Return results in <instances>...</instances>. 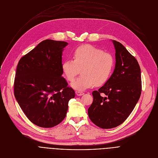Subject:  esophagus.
I'll return each instance as SVG.
<instances>
[{"label":"esophagus","mask_w":158,"mask_h":158,"mask_svg":"<svg viewBox=\"0 0 158 158\" xmlns=\"http://www.w3.org/2000/svg\"><path fill=\"white\" fill-rule=\"evenodd\" d=\"M76 94L77 95V96H82V95H83L84 93L82 92V91H76Z\"/></svg>","instance_id":"esophagus-1"}]
</instances>
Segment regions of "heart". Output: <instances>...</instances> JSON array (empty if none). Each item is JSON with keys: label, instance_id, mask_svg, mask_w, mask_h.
<instances>
[{"label": "heart", "instance_id": "obj_1", "mask_svg": "<svg viewBox=\"0 0 158 158\" xmlns=\"http://www.w3.org/2000/svg\"><path fill=\"white\" fill-rule=\"evenodd\" d=\"M73 59H67L62 64V71L67 81L72 82L81 70L82 76L71 83L77 90H85L105 84L110 78L114 66L111 54L102 51L91 45L76 48Z\"/></svg>", "mask_w": 158, "mask_h": 158}]
</instances>
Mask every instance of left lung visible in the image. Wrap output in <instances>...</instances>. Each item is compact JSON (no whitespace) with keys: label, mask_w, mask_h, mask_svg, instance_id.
<instances>
[{"label":"left lung","mask_w":158,"mask_h":158,"mask_svg":"<svg viewBox=\"0 0 158 158\" xmlns=\"http://www.w3.org/2000/svg\"><path fill=\"white\" fill-rule=\"evenodd\" d=\"M116 49V66L110 77L98 91L93 92V102L88 116L102 129L116 127L133 110L141 94V69L138 60L123 44L112 40ZM101 94L105 96L102 97Z\"/></svg>","instance_id":"1"}]
</instances>
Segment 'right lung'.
I'll return each instance as SVG.
<instances>
[{
  "label": "right lung",
  "mask_w": 158,
  "mask_h": 158,
  "mask_svg": "<svg viewBox=\"0 0 158 158\" xmlns=\"http://www.w3.org/2000/svg\"><path fill=\"white\" fill-rule=\"evenodd\" d=\"M64 41L46 39L22 56L14 79V96L27 118L37 126L52 127L66 116L75 92L62 76Z\"/></svg>",
  "instance_id": "obj_1"
}]
</instances>
